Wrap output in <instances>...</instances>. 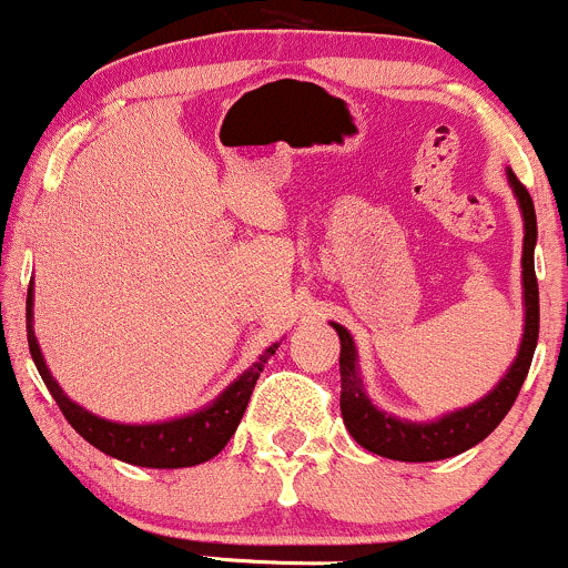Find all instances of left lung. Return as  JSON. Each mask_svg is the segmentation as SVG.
<instances>
[{
	"instance_id": "obj_1",
	"label": "left lung",
	"mask_w": 568,
	"mask_h": 568,
	"mask_svg": "<svg viewBox=\"0 0 568 568\" xmlns=\"http://www.w3.org/2000/svg\"><path fill=\"white\" fill-rule=\"evenodd\" d=\"M509 185H513L517 204L523 213V304H526V326H523L520 351L507 375L498 379V385L488 396L469 407L456 409L450 415H442L439 420L432 423H409L402 417L383 413L369 402L364 390V377L358 369V353L351 332L339 323H332L339 334V375H342V420L347 432L361 447L369 453H377L383 458L409 460V464H423V460H442L453 458L458 453L469 450L477 442H483L504 415L513 409L517 394L523 388L528 369H531L534 351L539 339V285L537 272H534V247H537V213L534 202L528 196L526 185L515 178L513 170H507Z\"/></svg>"
}]
</instances>
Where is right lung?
Listing matches in <instances>:
<instances>
[{"mask_svg": "<svg viewBox=\"0 0 568 568\" xmlns=\"http://www.w3.org/2000/svg\"><path fill=\"white\" fill-rule=\"evenodd\" d=\"M34 296H27V336H29V353L34 358L37 372H40L42 383L48 385L51 396L59 404V409L64 413L70 426L83 436L89 445L97 450L108 453V456L126 460L134 466H148V469H183V466H196L204 460L215 458L217 453L226 447V442L232 439L236 426H240L242 415H245L247 402L255 388V379L264 372V364L272 358L274 351L280 347V342H274L272 347H266L264 355H258V361L251 369L242 372L240 377L215 398L213 404L202 407L199 413L174 417V420L164 423H112L104 417L89 413L80 404H74L70 396L61 390V385L55 383L51 369L45 366L40 345H37L34 336Z\"/></svg>", "mask_w": 568, "mask_h": 568, "instance_id": "add662e5", "label": "right lung"}]
</instances>
